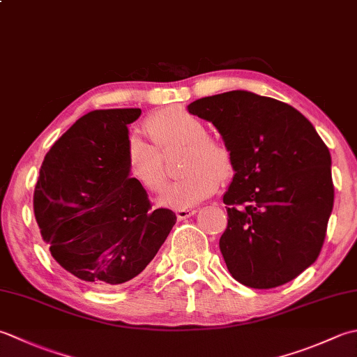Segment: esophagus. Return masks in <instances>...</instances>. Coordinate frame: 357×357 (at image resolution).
Returning a JSON list of instances; mask_svg holds the SVG:
<instances>
[{
  "mask_svg": "<svg viewBox=\"0 0 357 357\" xmlns=\"http://www.w3.org/2000/svg\"><path fill=\"white\" fill-rule=\"evenodd\" d=\"M197 213V211L195 208H176V216L178 220H185V218H190L192 215Z\"/></svg>",
  "mask_w": 357,
  "mask_h": 357,
  "instance_id": "obj_1",
  "label": "esophagus"
}]
</instances>
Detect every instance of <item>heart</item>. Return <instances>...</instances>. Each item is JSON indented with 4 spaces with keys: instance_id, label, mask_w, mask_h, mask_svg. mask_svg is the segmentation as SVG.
<instances>
[{
    "instance_id": "b5f03b06",
    "label": "heart",
    "mask_w": 357,
    "mask_h": 357,
    "mask_svg": "<svg viewBox=\"0 0 357 357\" xmlns=\"http://www.w3.org/2000/svg\"><path fill=\"white\" fill-rule=\"evenodd\" d=\"M144 128L153 145L139 135H131L127 142V165L131 178L146 190L159 192L165 183L160 153L176 146L184 150L179 160V170L184 173L164 188L160 204L178 208L198 204L216 190L218 179H226L232 172V158L226 145L207 136L206 125L185 109L159 111L145 122Z\"/></svg>"
}]
</instances>
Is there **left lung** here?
<instances>
[{"instance_id":"1","label":"left lung","mask_w":357,"mask_h":357,"mask_svg":"<svg viewBox=\"0 0 357 357\" xmlns=\"http://www.w3.org/2000/svg\"><path fill=\"white\" fill-rule=\"evenodd\" d=\"M187 108L215 125L232 158L220 238L229 272L255 289L294 280L325 241L334 202L328 146L291 105L249 91L202 97Z\"/></svg>"}]
</instances>
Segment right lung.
I'll use <instances>...</instances> for the list:
<instances>
[{
  "instance_id": "right-lung-1",
  "label": "right lung",
  "mask_w": 357,
  "mask_h": 357,
  "mask_svg": "<svg viewBox=\"0 0 357 357\" xmlns=\"http://www.w3.org/2000/svg\"><path fill=\"white\" fill-rule=\"evenodd\" d=\"M139 108L82 116L46 153L33 192V213L51 255L69 274L100 289L121 288L146 268L176 215L153 211L130 178L128 125Z\"/></svg>"
}]
</instances>
